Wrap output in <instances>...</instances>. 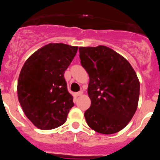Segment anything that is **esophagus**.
<instances>
[{"label":"esophagus","instance_id":"1","mask_svg":"<svg viewBox=\"0 0 160 160\" xmlns=\"http://www.w3.org/2000/svg\"><path fill=\"white\" fill-rule=\"evenodd\" d=\"M82 93H83V92H82V91H79V92H78L76 93V96H82Z\"/></svg>","mask_w":160,"mask_h":160}]
</instances>
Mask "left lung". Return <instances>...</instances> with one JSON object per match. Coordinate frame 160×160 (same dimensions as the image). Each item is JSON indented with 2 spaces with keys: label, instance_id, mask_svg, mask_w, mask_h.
Listing matches in <instances>:
<instances>
[{
  "label": "left lung",
  "instance_id": "8db88e82",
  "mask_svg": "<svg viewBox=\"0 0 160 160\" xmlns=\"http://www.w3.org/2000/svg\"><path fill=\"white\" fill-rule=\"evenodd\" d=\"M79 58L89 76L87 124L100 134L120 132L133 118L138 102L140 83L133 68L105 46L79 47Z\"/></svg>",
  "mask_w": 160,
  "mask_h": 160
}]
</instances>
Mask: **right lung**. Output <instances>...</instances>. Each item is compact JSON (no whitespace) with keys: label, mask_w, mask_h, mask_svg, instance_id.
Wrapping results in <instances>:
<instances>
[{"label":"right lung","mask_w":160,"mask_h":160,"mask_svg":"<svg viewBox=\"0 0 160 160\" xmlns=\"http://www.w3.org/2000/svg\"><path fill=\"white\" fill-rule=\"evenodd\" d=\"M78 47L50 43L25 62L18 82V97L29 121L38 128L50 130L64 124L74 107L64 72Z\"/></svg>","instance_id":"1"}]
</instances>
